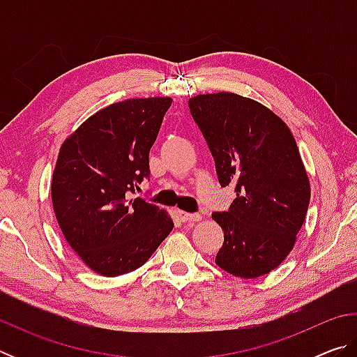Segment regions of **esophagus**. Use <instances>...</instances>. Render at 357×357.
I'll list each match as a JSON object with an SVG mask.
<instances>
[{
	"label": "esophagus",
	"instance_id": "esophagus-1",
	"mask_svg": "<svg viewBox=\"0 0 357 357\" xmlns=\"http://www.w3.org/2000/svg\"><path fill=\"white\" fill-rule=\"evenodd\" d=\"M176 215H178V219H179L181 222H198V220L202 219L200 214L185 213V211H181V209L176 211Z\"/></svg>",
	"mask_w": 357,
	"mask_h": 357
}]
</instances>
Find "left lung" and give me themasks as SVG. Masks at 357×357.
Returning <instances> with one entry per match:
<instances>
[{
    "label": "left lung",
    "instance_id": "obj_1",
    "mask_svg": "<svg viewBox=\"0 0 357 357\" xmlns=\"http://www.w3.org/2000/svg\"><path fill=\"white\" fill-rule=\"evenodd\" d=\"M189 108L220 185L236 192L228 211L213 213L223 229L215 264L257 279L288 257L309 209L310 183L298 144L275 113L239 94H200Z\"/></svg>",
    "mask_w": 357,
    "mask_h": 357
}]
</instances>
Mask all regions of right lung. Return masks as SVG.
<instances>
[{"mask_svg":"<svg viewBox=\"0 0 357 357\" xmlns=\"http://www.w3.org/2000/svg\"><path fill=\"white\" fill-rule=\"evenodd\" d=\"M172 98L128 99L93 114L63 143L52 202L66 241L94 273L140 268L170 231L164 209L134 193Z\"/></svg>","mask_w":357,"mask_h":357,"instance_id":"1","label":"right lung"}]
</instances>
